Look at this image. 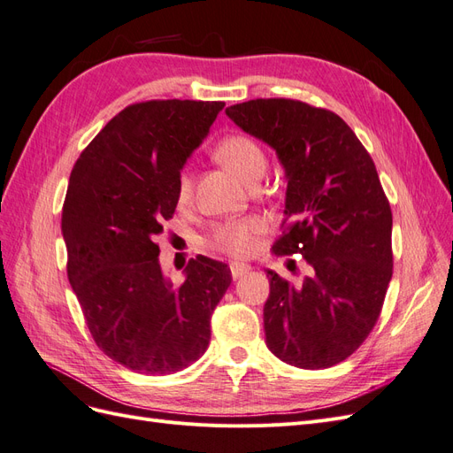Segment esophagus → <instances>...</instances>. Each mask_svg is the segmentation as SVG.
I'll list each match as a JSON object with an SVG mask.
<instances>
[{"instance_id": "34e87169", "label": "esophagus", "mask_w": 453, "mask_h": 453, "mask_svg": "<svg viewBox=\"0 0 453 453\" xmlns=\"http://www.w3.org/2000/svg\"><path fill=\"white\" fill-rule=\"evenodd\" d=\"M250 272V266L243 265V263H230V273L234 280H240L242 276Z\"/></svg>"}]
</instances>
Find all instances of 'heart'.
<instances>
[{"label": "heart", "mask_w": 453, "mask_h": 453, "mask_svg": "<svg viewBox=\"0 0 453 453\" xmlns=\"http://www.w3.org/2000/svg\"><path fill=\"white\" fill-rule=\"evenodd\" d=\"M213 158L245 183L258 180L266 166V155L263 147L255 138L243 132H230L223 135L213 147ZM175 196L180 203L188 202L190 196H193V177H190L187 170H183L180 177H177ZM263 230L265 225L257 217L226 219V221L217 223L211 228L208 245L219 253L245 257L253 251L257 236L263 234Z\"/></svg>", "instance_id": "b5f03b06"}]
</instances>
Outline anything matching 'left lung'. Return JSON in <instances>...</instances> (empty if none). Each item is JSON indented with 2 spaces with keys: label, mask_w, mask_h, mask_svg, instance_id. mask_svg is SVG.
I'll return each mask as SVG.
<instances>
[{
  "label": "left lung",
  "mask_w": 453,
  "mask_h": 453,
  "mask_svg": "<svg viewBox=\"0 0 453 453\" xmlns=\"http://www.w3.org/2000/svg\"><path fill=\"white\" fill-rule=\"evenodd\" d=\"M226 115L276 149L287 198L272 253L308 266L300 285L268 270L266 346L298 368L334 366L372 333L393 276V215L374 160L336 113L306 102L257 98Z\"/></svg>",
  "instance_id": "left-lung-1"
}]
</instances>
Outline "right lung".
<instances>
[{
	"instance_id": "obj_1",
	"label": "right lung",
	"mask_w": 453,
	"mask_h": 453,
	"mask_svg": "<svg viewBox=\"0 0 453 453\" xmlns=\"http://www.w3.org/2000/svg\"><path fill=\"white\" fill-rule=\"evenodd\" d=\"M225 102L149 100L115 115L85 147L62 210L67 278L107 357L140 374H172L208 349L211 313L232 281L196 257L180 285L162 276V223L175 185Z\"/></svg>"
}]
</instances>
